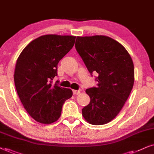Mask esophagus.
Here are the masks:
<instances>
[{
	"instance_id": "1",
	"label": "esophagus",
	"mask_w": 154,
	"mask_h": 154,
	"mask_svg": "<svg viewBox=\"0 0 154 154\" xmlns=\"http://www.w3.org/2000/svg\"><path fill=\"white\" fill-rule=\"evenodd\" d=\"M81 93V91H79V90H73V94H74V95H78V94H79Z\"/></svg>"
}]
</instances>
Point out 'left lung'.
Instances as JSON below:
<instances>
[{
	"label": "left lung",
	"mask_w": 154,
	"mask_h": 154,
	"mask_svg": "<svg viewBox=\"0 0 154 154\" xmlns=\"http://www.w3.org/2000/svg\"><path fill=\"white\" fill-rule=\"evenodd\" d=\"M75 47L91 75H97V86L86 90L91 101L83 116L91 124H106L119 114L133 88L131 57L121 43L104 35L77 37Z\"/></svg>",
	"instance_id": "1"
}]
</instances>
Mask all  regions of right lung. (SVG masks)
<instances>
[{
	"label": "right lung",
	"instance_id": "obj_1",
	"mask_svg": "<svg viewBox=\"0 0 154 154\" xmlns=\"http://www.w3.org/2000/svg\"><path fill=\"white\" fill-rule=\"evenodd\" d=\"M75 37L45 35L33 40L19 56L14 82L25 109L38 122L52 123L60 116L62 106L73 95L60 87L58 63L73 48Z\"/></svg>",
	"mask_w": 154,
	"mask_h": 154
}]
</instances>
